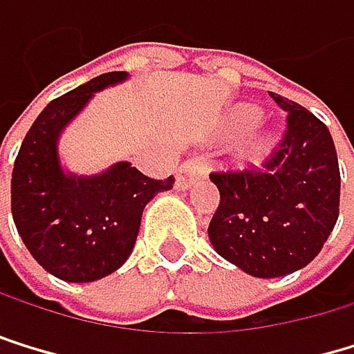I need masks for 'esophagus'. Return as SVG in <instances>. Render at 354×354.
Listing matches in <instances>:
<instances>
[{"instance_id": "34e87169", "label": "esophagus", "mask_w": 354, "mask_h": 354, "mask_svg": "<svg viewBox=\"0 0 354 354\" xmlns=\"http://www.w3.org/2000/svg\"><path fill=\"white\" fill-rule=\"evenodd\" d=\"M203 174H206V167H203V163L199 159L187 161L185 165H180L178 174H176V189L178 191L191 189L199 178H203Z\"/></svg>"}]
</instances>
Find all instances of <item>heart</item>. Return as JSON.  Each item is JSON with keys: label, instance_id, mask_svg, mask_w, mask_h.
I'll use <instances>...</instances> for the list:
<instances>
[{"label": "heart", "instance_id": "obj_1", "mask_svg": "<svg viewBox=\"0 0 354 354\" xmlns=\"http://www.w3.org/2000/svg\"><path fill=\"white\" fill-rule=\"evenodd\" d=\"M259 118H261V110L257 108V106H250V104H240L236 106L234 110L229 112L227 116V127L229 131H246L250 127H254L257 123H259ZM272 146V138L266 133V131H257L252 136V140L244 146V159H257V157H261L268 148Z\"/></svg>", "mask_w": 354, "mask_h": 354}]
</instances>
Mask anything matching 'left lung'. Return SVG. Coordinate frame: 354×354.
I'll return each mask as SVG.
<instances>
[{
  "label": "left lung",
  "instance_id": "left-lung-1",
  "mask_svg": "<svg viewBox=\"0 0 354 354\" xmlns=\"http://www.w3.org/2000/svg\"><path fill=\"white\" fill-rule=\"evenodd\" d=\"M287 112V133L266 171L212 174L221 203L210 221L214 250L254 278L306 268L339 212V167L329 129L299 104L270 93Z\"/></svg>",
  "mask_w": 354,
  "mask_h": 354
}]
</instances>
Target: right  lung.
I'll return each instance as SVG.
<instances>
[{
    "label": "right lung",
    "mask_w": 354,
    "mask_h": 354,
    "mask_svg": "<svg viewBox=\"0 0 354 354\" xmlns=\"http://www.w3.org/2000/svg\"><path fill=\"white\" fill-rule=\"evenodd\" d=\"M129 78L108 72L50 102L27 131L12 169V216L33 259L65 282L110 276L133 250L146 203L169 191L174 176L153 180L129 161L100 174H74L61 163L67 125L108 86Z\"/></svg>",
    "instance_id": "right-lung-1"
}]
</instances>
